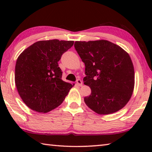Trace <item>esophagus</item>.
<instances>
[{"label":"esophagus","instance_id":"esophagus-1","mask_svg":"<svg viewBox=\"0 0 152 152\" xmlns=\"http://www.w3.org/2000/svg\"><path fill=\"white\" fill-rule=\"evenodd\" d=\"M76 84H77V85H78V86H82V82L81 80H80V79L77 80V81H76Z\"/></svg>","mask_w":152,"mask_h":152}]
</instances>
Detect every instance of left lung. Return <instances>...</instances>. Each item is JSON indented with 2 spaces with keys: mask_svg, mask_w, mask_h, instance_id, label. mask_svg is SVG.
Returning <instances> with one entry per match:
<instances>
[{
  "mask_svg": "<svg viewBox=\"0 0 152 152\" xmlns=\"http://www.w3.org/2000/svg\"><path fill=\"white\" fill-rule=\"evenodd\" d=\"M74 48L85 64L84 84L91 94L84 101L99 115L123 109L132 96L134 67L129 53L107 40L76 42Z\"/></svg>",
  "mask_w": 152,
  "mask_h": 152,
  "instance_id": "obj_1",
  "label": "left lung"
}]
</instances>
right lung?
I'll return each mask as SVG.
<instances>
[{"label":"right lung","instance_id":"add662e5","mask_svg":"<svg viewBox=\"0 0 152 152\" xmlns=\"http://www.w3.org/2000/svg\"><path fill=\"white\" fill-rule=\"evenodd\" d=\"M74 41H39L23 51L15 66V82L22 101L34 111L45 113L62 103L74 84L61 80L58 61Z\"/></svg>","mask_w":152,"mask_h":152}]
</instances>
